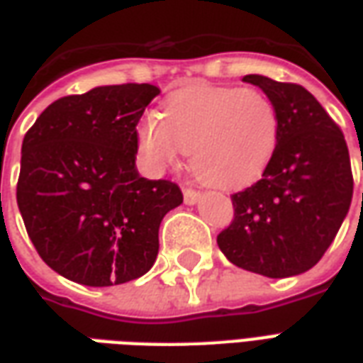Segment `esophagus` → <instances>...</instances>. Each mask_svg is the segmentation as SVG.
Segmentation results:
<instances>
[{
	"label": "esophagus",
	"instance_id": "obj_1",
	"mask_svg": "<svg viewBox=\"0 0 363 363\" xmlns=\"http://www.w3.org/2000/svg\"><path fill=\"white\" fill-rule=\"evenodd\" d=\"M182 194H184V202H186V204H196L198 200H200V190L184 189L182 190Z\"/></svg>",
	"mask_w": 363,
	"mask_h": 363
}]
</instances>
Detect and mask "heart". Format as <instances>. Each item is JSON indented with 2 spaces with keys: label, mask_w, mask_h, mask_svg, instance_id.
<instances>
[{
  "label": "heart",
  "mask_w": 363,
  "mask_h": 363,
  "mask_svg": "<svg viewBox=\"0 0 363 363\" xmlns=\"http://www.w3.org/2000/svg\"><path fill=\"white\" fill-rule=\"evenodd\" d=\"M280 134L276 104L264 91L192 85L167 99L165 116L147 112L138 126L143 157L155 169L186 151L198 179L218 189L247 186L264 173Z\"/></svg>",
  "instance_id": "obj_1"
}]
</instances>
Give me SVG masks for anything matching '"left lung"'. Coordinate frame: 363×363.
Wrapping results in <instances>:
<instances>
[{
    "label": "left lung",
    "instance_id": "1",
    "mask_svg": "<svg viewBox=\"0 0 363 363\" xmlns=\"http://www.w3.org/2000/svg\"><path fill=\"white\" fill-rule=\"evenodd\" d=\"M280 116L278 145L262 179L231 194L233 220L218 235L229 262L268 278L307 272L348 213L354 192L342 130L297 83L245 75Z\"/></svg>",
    "mask_w": 363,
    "mask_h": 363
}]
</instances>
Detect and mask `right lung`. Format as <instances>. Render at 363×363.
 <instances>
[{"instance_id": "add662e5", "label": "right lung", "mask_w": 363, "mask_h": 363, "mask_svg": "<svg viewBox=\"0 0 363 363\" xmlns=\"http://www.w3.org/2000/svg\"><path fill=\"white\" fill-rule=\"evenodd\" d=\"M150 83L95 87L46 108L23 140L17 204L40 259L83 286L135 280L157 259L159 225L179 184L135 169Z\"/></svg>"}]
</instances>
